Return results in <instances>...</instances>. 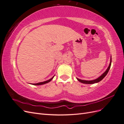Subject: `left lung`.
<instances>
[{
	"mask_svg": "<svg viewBox=\"0 0 124 124\" xmlns=\"http://www.w3.org/2000/svg\"><path fill=\"white\" fill-rule=\"evenodd\" d=\"M111 62H112V59H111H111H110V63L109 64V66H108V69L106 70V71H105V72L101 75L100 77H99L98 78H96L95 80H91V81H86V80H80L79 78H77V80L81 82L82 83H84V84H94L96 83H98V82H99L100 81H101L102 80L103 78L106 76V75L108 74V71H109L110 69V67H111Z\"/></svg>",
	"mask_w": 124,
	"mask_h": 124,
	"instance_id": "left-lung-1",
	"label": "left lung"
}]
</instances>
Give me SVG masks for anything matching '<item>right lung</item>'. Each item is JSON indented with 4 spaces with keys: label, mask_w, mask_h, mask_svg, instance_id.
Masks as SVG:
<instances>
[{
    "label": "right lung",
    "mask_w": 124,
    "mask_h": 124,
    "mask_svg": "<svg viewBox=\"0 0 124 124\" xmlns=\"http://www.w3.org/2000/svg\"><path fill=\"white\" fill-rule=\"evenodd\" d=\"M53 77H52L51 78H50V80H47L46 81H44V82H40V83H35V84H31L32 85H42V84H46V83H48V82H50L52 79L53 78Z\"/></svg>",
    "instance_id": "add662e5"
}]
</instances>
